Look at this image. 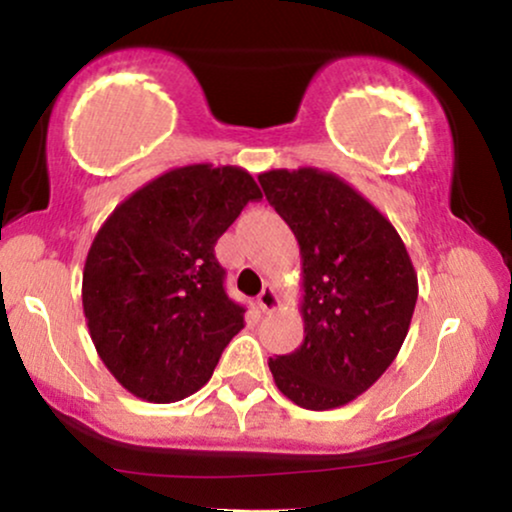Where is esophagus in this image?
I'll use <instances>...</instances> for the list:
<instances>
[{"mask_svg":"<svg viewBox=\"0 0 512 512\" xmlns=\"http://www.w3.org/2000/svg\"><path fill=\"white\" fill-rule=\"evenodd\" d=\"M279 296H276L274 286H264L260 296H257V308L262 310V313H272V310L279 308Z\"/></svg>","mask_w":512,"mask_h":512,"instance_id":"obj_1","label":"esophagus"}]
</instances>
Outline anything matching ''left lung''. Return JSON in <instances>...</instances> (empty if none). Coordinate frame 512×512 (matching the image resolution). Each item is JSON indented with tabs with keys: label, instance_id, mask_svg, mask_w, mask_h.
<instances>
[{
	"label": "left lung",
	"instance_id": "1",
	"mask_svg": "<svg viewBox=\"0 0 512 512\" xmlns=\"http://www.w3.org/2000/svg\"><path fill=\"white\" fill-rule=\"evenodd\" d=\"M301 248L303 344L269 358L293 404L325 411L354 402L407 339L419 281L397 228L339 175L274 168L257 175Z\"/></svg>",
	"mask_w": 512,
	"mask_h": 512
}]
</instances>
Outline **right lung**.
Segmentation results:
<instances>
[{
	"label": "right lung",
	"mask_w": 512,
	"mask_h": 512,
	"mask_svg": "<svg viewBox=\"0 0 512 512\" xmlns=\"http://www.w3.org/2000/svg\"><path fill=\"white\" fill-rule=\"evenodd\" d=\"M260 197L245 168L192 163L146 182L98 228L81 303L98 356L134 397L168 404L197 392L243 330L214 245Z\"/></svg>",
	"instance_id": "1"
}]
</instances>
